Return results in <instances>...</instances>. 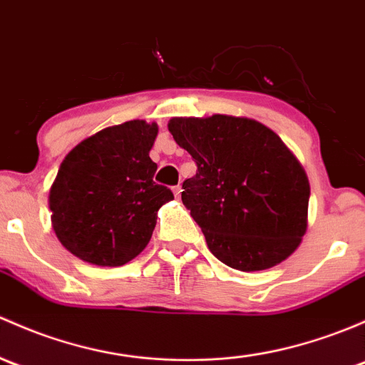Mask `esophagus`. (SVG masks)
<instances>
[{"label": "esophagus", "instance_id": "1", "mask_svg": "<svg viewBox=\"0 0 365 365\" xmlns=\"http://www.w3.org/2000/svg\"><path fill=\"white\" fill-rule=\"evenodd\" d=\"M173 192H175L176 197H180V194H182V187H180V185L173 187Z\"/></svg>", "mask_w": 365, "mask_h": 365}]
</instances>
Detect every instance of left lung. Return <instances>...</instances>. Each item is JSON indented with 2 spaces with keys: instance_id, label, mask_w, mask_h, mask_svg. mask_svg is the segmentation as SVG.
<instances>
[{
  "instance_id": "1",
  "label": "left lung",
  "mask_w": 365,
  "mask_h": 365,
  "mask_svg": "<svg viewBox=\"0 0 365 365\" xmlns=\"http://www.w3.org/2000/svg\"><path fill=\"white\" fill-rule=\"evenodd\" d=\"M168 129L197 166L182 201L210 252L247 273L292 255L308 227L309 182L282 138L232 115L175 117Z\"/></svg>"
}]
</instances>
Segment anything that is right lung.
<instances>
[{
    "instance_id": "obj_1",
    "label": "right lung",
    "mask_w": 365,
    "mask_h": 365,
    "mask_svg": "<svg viewBox=\"0 0 365 365\" xmlns=\"http://www.w3.org/2000/svg\"><path fill=\"white\" fill-rule=\"evenodd\" d=\"M155 122L129 120L80 141L64 157L51 187L48 206L57 240L94 266L117 267L150 241L157 212L173 199L157 185L150 159Z\"/></svg>"
}]
</instances>
